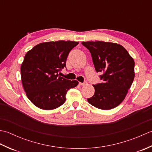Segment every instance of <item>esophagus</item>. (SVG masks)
I'll use <instances>...</instances> for the list:
<instances>
[{
	"mask_svg": "<svg viewBox=\"0 0 152 152\" xmlns=\"http://www.w3.org/2000/svg\"><path fill=\"white\" fill-rule=\"evenodd\" d=\"M87 83V82H79V85H80V86H84V85H86Z\"/></svg>",
	"mask_w": 152,
	"mask_h": 152,
	"instance_id": "obj_1",
	"label": "esophagus"
}]
</instances>
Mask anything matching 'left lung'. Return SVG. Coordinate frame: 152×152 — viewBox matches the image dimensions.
<instances>
[{"label": "left lung", "instance_id": "obj_1", "mask_svg": "<svg viewBox=\"0 0 152 152\" xmlns=\"http://www.w3.org/2000/svg\"><path fill=\"white\" fill-rule=\"evenodd\" d=\"M89 50L93 63L102 82L93 85L95 94L89 104L102 110H110L124 101L134 78V61L122 46L102 41L83 42Z\"/></svg>", "mask_w": 152, "mask_h": 152}]
</instances>
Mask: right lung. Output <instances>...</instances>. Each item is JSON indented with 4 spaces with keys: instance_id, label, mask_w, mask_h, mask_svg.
<instances>
[{
    "instance_id": "1",
    "label": "right lung",
    "mask_w": 152,
    "mask_h": 152,
    "mask_svg": "<svg viewBox=\"0 0 152 152\" xmlns=\"http://www.w3.org/2000/svg\"><path fill=\"white\" fill-rule=\"evenodd\" d=\"M79 43L59 40L41 43L25 55L21 64L22 84L31 102L39 108L52 110L66 101V92L78 84L59 76L70 51Z\"/></svg>"
}]
</instances>
